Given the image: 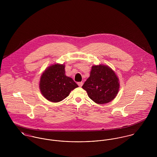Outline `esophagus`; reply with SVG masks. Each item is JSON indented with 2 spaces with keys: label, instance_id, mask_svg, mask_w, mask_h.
<instances>
[{
  "label": "esophagus",
  "instance_id": "1",
  "mask_svg": "<svg viewBox=\"0 0 157 157\" xmlns=\"http://www.w3.org/2000/svg\"><path fill=\"white\" fill-rule=\"evenodd\" d=\"M77 84H78V85L79 86L81 87V86L83 85V82H78Z\"/></svg>",
  "mask_w": 157,
  "mask_h": 157
}]
</instances>
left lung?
<instances>
[{
  "instance_id": "left-lung-1",
  "label": "left lung",
  "mask_w": 157,
  "mask_h": 157,
  "mask_svg": "<svg viewBox=\"0 0 157 157\" xmlns=\"http://www.w3.org/2000/svg\"><path fill=\"white\" fill-rule=\"evenodd\" d=\"M82 88L95 103L101 105L109 103L117 96L120 88L119 80L108 66L99 65L92 67L90 77Z\"/></svg>"
}]
</instances>
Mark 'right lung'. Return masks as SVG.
I'll list each match as a JSON object with an SVG mask.
<instances>
[{
	"label": "right lung",
	"mask_w": 157,
	"mask_h": 157,
	"mask_svg": "<svg viewBox=\"0 0 157 157\" xmlns=\"http://www.w3.org/2000/svg\"><path fill=\"white\" fill-rule=\"evenodd\" d=\"M39 87L46 99L56 103L64 100L78 86L65 75V65L57 63L49 67L43 72Z\"/></svg>",
	"instance_id": "obj_1"
}]
</instances>
